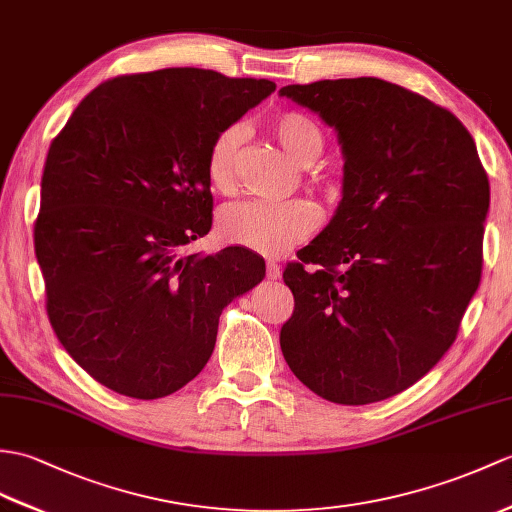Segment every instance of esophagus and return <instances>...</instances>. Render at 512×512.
Here are the masks:
<instances>
[{
	"label": "esophagus",
	"mask_w": 512,
	"mask_h": 512,
	"mask_svg": "<svg viewBox=\"0 0 512 512\" xmlns=\"http://www.w3.org/2000/svg\"><path fill=\"white\" fill-rule=\"evenodd\" d=\"M266 272H268V279H272V281H277L281 277V268H279V264H275V261H268Z\"/></svg>",
	"instance_id": "esophagus-1"
}]
</instances>
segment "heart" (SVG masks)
Masks as SVG:
<instances>
[{"instance_id":"obj_1","label":"heart","mask_w":512,"mask_h":512,"mask_svg":"<svg viewBox=\"0 0 512 512\" xmlns=\"http://www.w3.org/2000/svg\"><path fill=\"white\" fill-rule=\"evenodd\" d=\"M270 130L285 154L296 165H301V168H310L323 154V133H320L314 120L299 111H285L272 117ZM240 141V126L220 130L216 139L211 141L207 154V178L216 192H229L235 183V163ZM218 224L220 235L227 242L251 248V251L257 253L275 255L314 233L320 224V211L312 202L301 198L242 200L224 207Z\"/></svg>"}]
</instances>
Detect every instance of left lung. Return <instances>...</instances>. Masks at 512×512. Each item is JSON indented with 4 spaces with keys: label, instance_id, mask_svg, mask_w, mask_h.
I'll return each instance as SVG.
<instances>
[{
    "label": "left lung",
    "instance_id": "obj_1",
    "mask_svg": "<svg viewBox=\"0 0 512 512\" xmlns=\"http://www.w3.org/2000/svg\"><path fill=\"white\" fill-rule=\"evenodd\" d=\"M342 148L334 218L288 264L290 371L327 401L399 395L454 344L480 285L489 178L454 113L379 78L288 85Z\"/></svg>",
    "mask_w": 512,
    "mask_h": 512
}]
</instances>
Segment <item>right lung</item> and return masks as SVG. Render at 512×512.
<instances>
[{
  "label": "right lung",
  "instance_id": "right-lung-1",
  "mask_svg": "<svg viewBox=\"0 0 512 512\" xmlns=\"http://www.w3.org/2000/svg\"><path fill=\"white\" fill-rule=\"evenodd\" d=\"M275 89L196 67L120 76L52 141L34 253L56 336L95 382L172 395L209 362L224 307L266 277L248 248H181L211 229V141Z\"/></svg>",
  "mask_w": 512,
  "mask_h": 512
}]
</instances>
